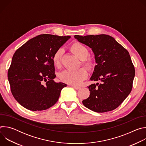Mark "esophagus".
<instances>
[{
	"label": "esophagus",
	"instance_id": "34e87169",
	"mask_svg": "<svg viewBox=\"0 0 146 146\" xmlns=\"http://www.w3.org/2000/svg\"><path fill=\"white\" fill-rule=\"evenodd\" d=\"M72 87L74 88L75 90H78L80 88V87L79 86H72Z\"/></svg>",
	"mask_w": 146,
	"mask_h": 146
}]
</instances>
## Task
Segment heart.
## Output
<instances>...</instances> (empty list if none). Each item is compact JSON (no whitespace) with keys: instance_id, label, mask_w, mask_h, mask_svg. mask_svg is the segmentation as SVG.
I'll list each match as a JSON object with an SVG mask.
<instances>
[{"instance_id":"b5f03b06","label":"heart","mask_w":146,"mask_h":146,"mask_svg":"<svg viewBox=\"0 0 146 146\" xmlns=\"http://www.w3.org/2000/svg\"><path fill=\"white\" fill-rule=\"evenodd\" d=\"M70 49L77 58L81 59V63L83 65L89 69L94 67L95 65L94 61L91 58L87 57L89 51L85 46L80 43L76 42L72 44ZM62 53L63 50L62 48H59L54 52L52 56V60L53 64L56 68H58L60 65ZM88 74V71L86 68H81L76 70H65L60 74L59 77L62 81L68 84L78 85L87 77Z\"/></svg>"}]
</instances>
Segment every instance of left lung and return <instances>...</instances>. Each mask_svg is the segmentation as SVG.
<instances>
[{
	"mask_svg": "<svg viewBox=\"0 0 146 146\" xmlns=\"http://www.w3.org/2000/svg\"><path fill=\"white\" fill-rule=\"evenodd\" d=\"M74 37L92 49L97 65L90 80L101 81L88 87L90 95L82 104L97 113L115 109L132 88L135 70L128 51L109 35Z\"/></svg>",
	"mask_w": 146,
	"mask_h": 146,
	"instance_id": "left-lung-1",
	"label": "left lung"
}]
</instances>
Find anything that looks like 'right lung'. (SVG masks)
Returning <instances> with one entry per match:
<instances>
[{
    "instance_id": "obj_1",
    "label": "right lung",
    "mask_w": 146,
    "mask_h": 146,
    "mask_svg": "<svg viewBox=\"0 0 146 146\" xmlns=\"http://www.w3.org/2000/svg\"><path fill=\"white\" fill-rule=\"evenodd\" d=\"M70 38L43 34L26 42L15 52L8 80L15 99L32 111L49 109L58 101L63 82H56L52 60L54 52Z\"/></svg>"
}]
</instances>
